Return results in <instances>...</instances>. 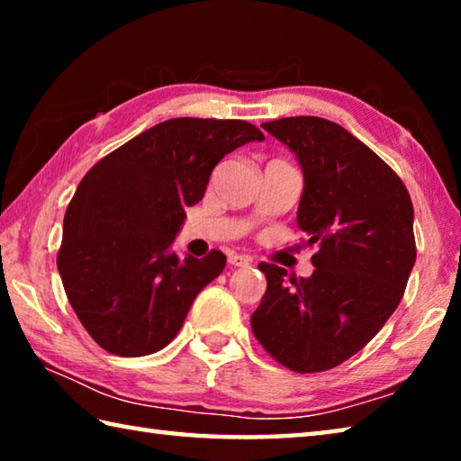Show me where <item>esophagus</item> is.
Returning <instances> with one entry per match:
<instances>
[{"instance_id": "34e87169", "label": "esophagus", "mask_w": 461, "mask_h": 461, "mask_svg": "<svg viewBox=\"0 0 461 461\" xmlns=\"http://www.w3.org/2000/svg\"><path fill=\"white\" fill-rule=\"evenodd\" d=\"M228 264H230V267H236V268H246V267H249V264H252V258H249V256H244V254L231 252V254H228Z\"/></svg>"}]
</instances>
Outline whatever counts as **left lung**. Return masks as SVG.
Masks as SVG:
<instances>
[{
  "label": "left lung",
  "mask_w": 461,
  "mask_h": 461,
  "mask_svg": "<svg viewBox=\"0 0 461 461\" xmlns=\"http://www.w3.org/2000/svg\"><path fill=\"white\" fill-rule=\"evenodd\" d=\"M293 150L305 176L296 221L317 244L313 275L267 276L252 331L285 368L331 370L360 352L394 313L417 258L407 186L346 128L315 115L262 123Z\"/></svg>",
  "instance_id": "left-lung-1"
}]
</instances>
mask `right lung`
<instances>
[{
	"instance_id": "add662e5",
	"label": "right lung",
	"mask_w": 461,
	"mask_h": 461,
	"mask_svg": "<svg viewBox=\"0 0 461 461\" xmlns=\"http://www.w3.org/2000/svg\"><path fill=\"white\" fill-rule=\"evenodd\" d=\"M264 140L244 120L175 118L104 156L77 186L57 267L85 330L109 354L138 357L168 346L225 256L185 260L170 244L185 209L205 194L225 154Z\"/></svg>"
}]
</instances>
